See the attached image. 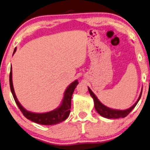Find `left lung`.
I'll return each mask as SVG.
<instances>
[{"label":"left lung","instance_id":"left-lung-1","mask_svg":"<svg viewBox=\"0 0 150 150\" xmlns=\"http://www.w3.org/2000/svg\"><path fill=\"white\" fill-rule=\"evenodd\" d=\"M88 91L90 93V95H91V97H93L94 100V104H95V110H97L101 116H102L103 117L107 119H119V118H124L134 108V107L137 105V103L139 102V101L140 100L141 94H142L143 88L141 90V92L139 95V99H137V101H136V103L134 104L132 106L129 108L128 109L123 110H116L110 108L105 106V105H103L102 103H101L97 97H96V95L93 93V91H91V88L89 87H88Z\"/></svg>","mask_w":150,"mask_h":150}]
</instances>
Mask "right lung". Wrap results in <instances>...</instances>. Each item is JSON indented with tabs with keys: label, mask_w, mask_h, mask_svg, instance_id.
<instances>
[{
	"label": "right lung",
	"mask_w": 150,
	"mask_h": 150,
	"mask_svg": "<svg viewBox=\"0 0 150 150\" xmlns=\"http://www.w3.org/2000/svg\"><path fill=\"white\" fill-rule=\"evenodd\" d=\"M16 51V48H15L13 53ZM79 82L77 80H75L73 82H72L67 88L66 89L64 95V98L62 101L61 105L56 109L53 110L48 112L44 113H35L32 112L28 111L25 108H24L20 102L18 100L16 96L14 89L13 86L12 82V69L11 67V70H10V75H9V85L10 89H11V93H12L13 99L16 103L18 107L21 110L22 113L25 116L26 118L29 119L33 122H35L38 124L45 125H55L57 123L62 122L66 120L69 116L70 112H71V98L72 95L75 88H76L77 85L78 84Z\"/></svg>",
	"instance_id": "add662e5"
}]
</instances>
